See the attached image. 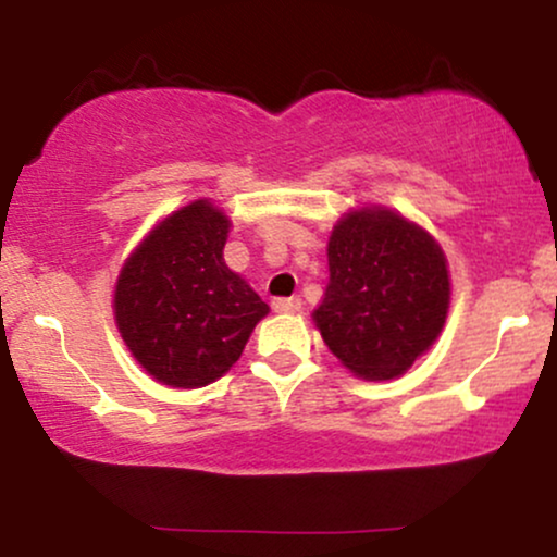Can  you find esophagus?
<instances>
[{"label": "esophagus", "mask_w": 557, "mask_h": 557, "mask_svg": "<svg viewBox=\"0 0 557 557\" xmlns=\"http://www.w3.org/2000/svg\"><path fill=\"white\" fill-rule=\"evenodd\" d=\"M300 298H274L272 300V309L277 311V314H296L300 311Z\"/></svg>", "instance_id": "esophagus-1"}]
</instances>
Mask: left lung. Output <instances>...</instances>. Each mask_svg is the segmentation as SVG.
<instances>
[{"mask_svg":"<svg viewBox=\"0 0 557 557\" xmlns=\"http://www.w3.org/2000/svg\"><path fill=\"white\" fill-rule=\"evenodd\" d=\"M330 283L314 324L354 376L395 380L432 348L450 309L440 243L387 207L350 209L327 243Z\"/></svg>","mask_w":557,"mask_h":557,"instance_id":"left-lung-1","label":"left lung"}]
</instances>
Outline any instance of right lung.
Wrapping results in <instances>:
<instances>
[{"label": "right lung", "mask_w": 557, "mask_h": 557, "mask_svg": "<svg viewBox=\"0 0 557 557\" xmlns=\"http://www.w3.org/2000/svg\"><path fill=\"white\" fill-rule=\"evenodd\" d=\"M230 216L196 198L157 222L114 283V324L133 359L168 387L220 380L270 314L225 264Z\"/></svg>", "instance_id": "obj_1"}]
</instances>
